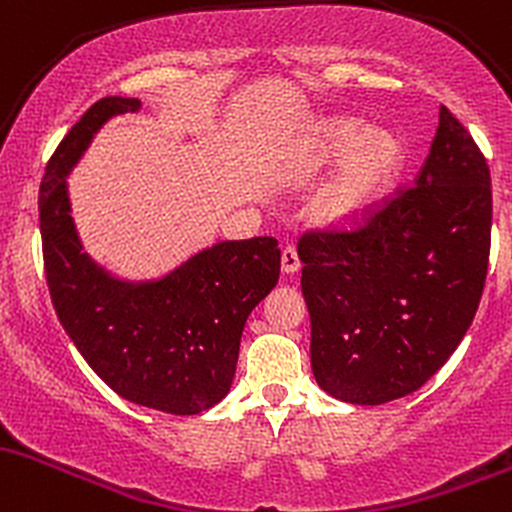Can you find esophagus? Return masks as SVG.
Wrapping results in <instances>:
<instances>
[{"instance_id": "obj_1", "label": "esophagus", "mask_w": 512, "mask_h": 512, "mask_svg": "<svg viewBox=\"0 0 512 512\" xmlns=\"http://www.w3.org/2000/svg\"><path fill=\"white\" fill-rule=\"evenodd\" d=\"M280 268H283L285 275H292V273L300 271V256H297L295 249H290V246H287L283 254H280Z\"/></svg>"}]
</instances>
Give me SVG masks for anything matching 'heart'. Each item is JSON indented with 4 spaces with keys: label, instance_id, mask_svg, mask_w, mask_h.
<instances>
[{
    "label": "heart",
    "instance_id": "obj_1",
    "mask_svg": "<svg viewBox=\"0 0 512 512\" xmlns=\"http://www.w3.org/2000/svg\"><path fill=\"white\" fill-rule=\"evenodd\" d=\"M331 181L314 200V220L331 232H355L384 208L406 164L404 142L389 130H372L365 118H321L295 157L304 176L329 171Z\"/></svg>",
    "mask_w": 512,
    "mask_h": 512
}]
</instances>
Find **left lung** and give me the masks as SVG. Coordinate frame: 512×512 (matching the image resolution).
Masks as SVG:
<instances>
[{"label": "left lung", "mask_w": 512, "mask_h": 512, "mask_svg": "<svg viewBox=\"0 0 512 512\" xmlns=\"http://www.w3.org/2000/svg\"><path fill=\"white\" fill-rule=\"evenodd\" d=\"M491 174L440 106L411 191L358 232L302 241L312 372L326 394L380 406L416 392L472 326L491 251Z\"/></svg>", "instance_id": "1"}]
</instances>
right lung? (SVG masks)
<instances>
[{
	"mask_svg": "<svg viewBox=\"0 0 512 512\" xmlns=\"http://www.w3.org/2000/svg\"><path fill=\"white\" fill-rule=\"evenodd\" d=\"M140 99L106 96L67 132L40 183L45 278L57 319L113 392L145 409L193 416L225 399L251 309L278 283L273 237L217 241L157 278H120L84 251L67 176L111 118Z\"/></svg>",
	"mask_w": 512,
	"mask_h": 512,
	"instance_id": "right-lung-1",
	"label": "right lung"
}]
</instances>
